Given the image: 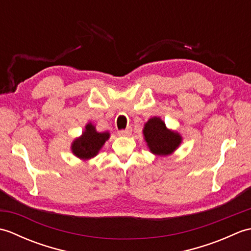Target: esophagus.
<instances>
[{"label": "esophagus", "mask_w": 251, "mask_h": 251, "mask_svg": "<svg viewBox=\"0 0 251 251\" xmlns=\"http://www.w3.org/2000/svg\"><path fill=\"white\" fill-rule=\"evenodd\" d=\"M131 134V128H126V129H122L119 130V136H129Z\"/></svg>", "instance_id": "esophagus-1"}]
</instances>
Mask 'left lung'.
Listing matches in <instances>:
<instances>
[{
  "instance_id": "8db88e82",
  "label": "left lung",
  "mask_w": 251,
  "mask_h": 251,
  "mask_svg": "<svg viewBox=\"0 0 251 251\" xmlns=\"http://www.w3.org/2000/svg\"><path fill=\"white\" fill-rule=\"evenodd\" d=\"M143 135L150 151L157 155H168L181 143V137L178 132L168 130L165 123L158 117H153L148 121L143 129Z\"/></svg>"
}]
</instances>
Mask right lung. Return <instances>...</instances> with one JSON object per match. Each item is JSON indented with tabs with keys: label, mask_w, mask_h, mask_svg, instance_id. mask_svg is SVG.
Here are the masks:
<instances>
[{
	"label": "right lung",
	"mask_w": 251,
	"mask_h": 251,
	"mask_svg": "<svg viewBox=\"0 0 251 251\" xmlns=\"http://www.w3.org/2000/svg\"><path fill=\"white\" fill-rule=\"evenodd\" d=\"M109 132L96 131L95 126L89 123L82 137L72 143V152L74 155L82 159L94 157L104 145V142L109 139Z\"/></svg>",
	"instance_id": "right-lung-1"
}]
</instances>
